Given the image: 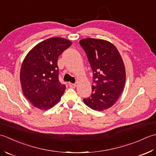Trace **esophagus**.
<instances>
[{"label":"esophagus","mask_w":156,"mask_h":156,"mask_svg":"<svg viewBox=\"0 0 156 156\" xmlns=\"http://www.w3.org/2000/svg\"><path fill=\"white\" fill-rule=\"evenodd\" d=\"M69 86L71 87H72V88H75L76 87V84L75 83H69Z\"/></svg>","instance_id":"1"}]
</instances>
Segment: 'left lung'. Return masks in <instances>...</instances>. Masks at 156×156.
Wrapping results in <instances>:
<instances>
[{
    "instance_id": "left-lung-1",
    "label": "left lung",
    "mask_w": 156,
    "mask_h": 156,
    "mask_svg": "<svg viewBox=\"0 0 156 156\" xmlns=\"http://www.w3.org/2000/svg\"><path fill=\"white\" fill-rule=\"evenodd\" d=\"M85 50L93 71L91 96L84 104L96 111L112 107L124 90L126 81L125 66L119 50L107 40L85 38L79 41Z\"/></svg>"
}]
</instances>
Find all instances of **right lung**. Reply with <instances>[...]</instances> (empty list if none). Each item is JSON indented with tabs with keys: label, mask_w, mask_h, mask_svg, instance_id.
Segmentation results:
<instances>
[{
	"label": "right lung",
	"mask_w": 156,
	"mask_h": 156,
	"mask_svg": "<svg viewBox=\"0 0 156 156\" xmlns=\"http://www.w3.org/2000/svg\"><path fill=\"white\" fill-rule=\"evenodd\" d=\"M71 41L51 37L37 44L22 62L20 83L25 97L33 106L47 110L58 102L65 85L58 81V56L71 46Z\"/></svg>",
	"instance_id": "obj_1"
}]
</instances>
